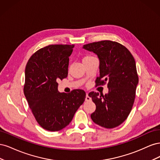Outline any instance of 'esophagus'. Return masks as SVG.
<instances>
[{
	"label": "esophagus",
	"mask_w": 160,
	"mask_h": 160,
	"mask_svg": "<svg viewBox=\"0 0 160 160\" xmlns=\"http://www.w3.org/2000/svg\"><path fill=\"white\" fill-rule=\"evenodd\" d=\"M85 101H91V98L89 96L88 93L86 94V98H85Z\"/></svg>",
	"instance_id": "34e87169"
}]
</instances>
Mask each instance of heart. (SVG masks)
Here are the masks:
<instances>
[{"instance_id":"obj_1","label":"heart","mask_w":160,"mask_h":160,"mask_svg":"<svg viewBox=\"0 0 160 160\" xmlns=\"http://www.w3.org/2000/svg\"><path fill=\"white\" fill-rule=\"evenodd\" d=\"M92 57H91V56H87V57H85L84 59H89V58H92Z\"/></svg>"}]
</instances>
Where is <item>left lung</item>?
I'll return each mask as SVG.
<instances>
[{
  "label": "left lung",
  "mask_w": 160,
  "mask_h": 160,
  "mask_svg": "<svg viewBox=\"0 0 160 160\" xmlns=\"http://www.w3.org/2000/svg\"><path fill=\"white\" fill-rule=\"evenodd\" d=\"M83 49L98 55L99 76L95 82L97 85L108 82L109 89L105 95L89 93L96 105L91 118L103 128L118 127L128 118L134 103L139 81L134 58L126 47L111 41L89 43Z\"/></svg>",
  "instance_id": "8db88e82"
}]
</instances>
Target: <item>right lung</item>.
<instances>
[{"label":"right lung","mask_w":160,"mask_h":160,"mask_svg":"<svg viewBox=\"0 0 160 160\" xmlns=\"http://www.w3.org/2000/svg\"><path fill=\"white\" fill-rule=\"evenodd\" d=\"M74 45H51L38 50L25 67L24 93L38 123L57 132L68 125L86 93L75 89L70 93L58 91L57 80L68 75L69 57Z\"/></svg>","instance_id":"obj_1"}]
</instances>
